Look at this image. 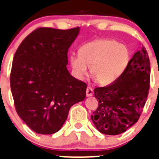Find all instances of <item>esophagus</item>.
<instances>
[{"label":"esophagus","instance_id":"obj_1","mask_svg":"<svg viewBox=\"0 0 159 159\" xmlns=\"http://www.w3.org/2000/svg\"><path fill=\"white\" fill-rule=\"evenodd\" d=\"M93 95V90L91 87H88L87 89H86V96L90 97Z\"/></svg>","mask_w":159,"mask_h":159}]
</instances>
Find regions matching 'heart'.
Masks as SVG:
<instances>
[{"mask_svg": "<svg viewBox=\"0 0 159 159\" xmlns=\"http://www.w3.org/2000/svg\"><path fill=\"white\" fill-rule=\"evenodd\" d=\"M79 53L69 57V64L76 78L83 80L89 72L102 85L112 84L128 66L130 53L124 44L109 39H98L83 44Z\"/></svg>", "mask_w": 159, "mask_h": 159, "instance_id": "1", "label": "heart"}]
</instances>
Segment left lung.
Segmentation results:
<instances>
[{"label":"left lung","instance_id":"8db88e82","mask_svg":"<svg viewBox=\"0 0 159 159\" xmlns=\"http://www.w3.org/2000/svg\"><path fill=\"white\" fill-rule=\"evenodd\" d=\"M150 71L148 55L143 47L117 81L94 89L98 106L91 118L98 131L118 135L138 122L148 95Z\"/></svg>","mask_w":159,"mask_h":159}]
</instances>
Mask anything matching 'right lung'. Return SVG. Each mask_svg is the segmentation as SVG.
Masks as SVG:
<instances>
[{
    "mask_svg": "<svg viewBox=\"0 0 159 159\" xmlns=\"http://www.w3.org/2000/svg\"><path fill=\"white\" fill-rule=\"evenodd\" d=\"M79 27L39 28L16 50L10 77L15 109L33 131L53 134L65 123L70 107L83 101L87 84L67 68V52Z\"/></svg>",
    "mask_w": 159,
    "mask_h": 159,
    "instance_id": "obj_1",
    "label": "right lung"
}]
</instances>
